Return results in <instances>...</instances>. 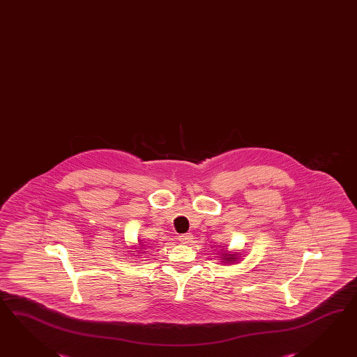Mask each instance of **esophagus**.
I'll return each instance as SVG.
<instances>
[{"label": "esophagus", "mask_w": 357, "mask_h": 357, "mask_svg": "<svg viewBox=\"0 0 357 357\" xmlns=\"http://www.w3.org/2000/svg\"><path fill=\"white\" fill-rule=\"evenodd\" d=\"M178 239L182 241V243H190L192 241V235L190 234H182V235H179Z\"/></svg>", "instance_id": "1"}]
</instances>
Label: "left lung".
Masks as SVG:
<instances>
[{
	"label": "left lung",
	"mask_w": 357,
	"mask_h": 357,
	"mask_svg": "<svg viewBox=\"0 0 357 357\" xmlns=\"http://www.w3.org/2000/svg\"><path fill=\"white\" fill-rule=\"evenodd\" d=\"M224 257H225V258H224V259H225L226 261V263H233V262H235V261H236V259H238V258H236V255H224Z\"/></svg>",
	"instance_id": "obj_1"
}]
</instances>
